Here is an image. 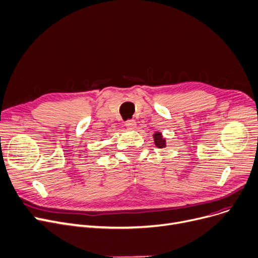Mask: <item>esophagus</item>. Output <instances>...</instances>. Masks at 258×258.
I'll use <instances>...</instances> for the list:
<instances>
[{
	"mask_svg": "<svg viewBox=\"0 0 258 258\" xmlns=\"http://www.w3.org/2000/svg\"><path fill=\"white\" fill-rule=\"evenodd\" d=\"M125 126L127 128H129V129H134V128H136V126H137V121L134 120V119H129V120H127L125 122Z\"/></svg>",
	"mask_w": 258,
	"mask_h": 258,
	"instance_id": "1",
	"label": "esophagus"
}]
</instances>
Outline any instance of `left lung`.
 Returning <instances> with one entry per match:
<instances>
[{"label": "left lung", "mask_w": 258, "mask_h": 258, "mask_svg": "<svg viewBox=\"0 0 258 258\" xmlns=\"http://www.w3.org/2000/svg\"><path fill=\"white\" fill-rule=\"evenodd\" d=\"M153 140H154V144L157 147V148H166V139L163 137V133L159 131H155L153 133Z\"/></svg>", "instance_id": "8db88e82"}]
</instances>
